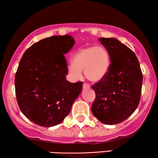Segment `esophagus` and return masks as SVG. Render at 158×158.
Segmentation results:
<instances>
[{
  "instance_id": "obj_1",
  "label": "esophagus",
  "mask_w": 158,
  "mask_h": 158,
  "mask_svg": "<svg viewBox=\"0 0 158 158\" xmlns=\"http://www.w3.org/2000/svg\"><path fill=\"white\" fill-rule=\"evenodd\" d=\"M83 88L84 89H88V88H90V85L88 84V83H84L83 84Z\"/></svg>"
}]
</instances>
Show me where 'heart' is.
<instances>
[{
	"label": "heart",
	"instance_id": "obj_1",
	"mask_svg": "<svg viewBox=\"0 0 158 158\" xmlns=\"http://www.w3.org/2000/svg\"><path fill=\"white\" fill-rule=\"evenodd\" d=\"M110 65L109 52L103 47H87L79 49L73 56V63L68 66L70 73L79 77L81 70L88 79L99 81L108 73Z\"/></svg>",
	"mask_w": 158,
	"mask_h": 158
}]
</instances>
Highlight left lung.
<instances>
[{"label":"left lung","instance_id":"1","mask_svg":"<svg viewBox=\"0 0 158 158\" xmlns=\"http://www.w3.org/2000/svg\"><path fill=\"white\" fill-rule=\"evenodd\" d=\"M109 52L110 65L107 75L92 85L96 98L92 113L104 124L126 120L140 100L143 73L135 53L113 38L99 39Z\"/></svg>","mask_w":158,"mask_h":158}]
</instances>
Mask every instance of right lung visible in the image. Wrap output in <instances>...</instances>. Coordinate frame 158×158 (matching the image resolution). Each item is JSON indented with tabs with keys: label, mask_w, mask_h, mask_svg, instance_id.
<instances>
[{
	"label": "right lung",
	"mask_w": 158,
	"mask_h": 158,
	"mask_svg": "<svg viewBox=\"0 0 158 158\" xmlns=\"http://www.w3.org/2000/svg\"><path fill=\"white\" fill-rule=\"evenodd\" d=\"M70 35L40 40L25 51L15 73V86L21 112L35 124L51 127L68 116L83 82L66 80L64 54L73 47Z\"/></svg>",
	"instance_id": "obj_1"
}]
</instances>
